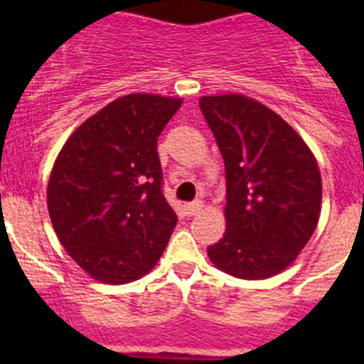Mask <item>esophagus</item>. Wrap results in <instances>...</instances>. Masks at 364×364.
<instances>
[{
    "label": "esophagus",
    "instance_id": "esophagus-1",
    "mask_svg": "<svg viewBox=\"0 0 364 364\" xmlns=\"http://www.w3.org/2000/svg\"><path fill=\"white\" fill-rule=\"evenodd\" d=\"M200 209H203V203H200V200H196V203L185 204V213H186V216L197 215V213H199Z\"/></svg>",
    "mask_w": 364,
    "mask_h": 364
}]
</instances>
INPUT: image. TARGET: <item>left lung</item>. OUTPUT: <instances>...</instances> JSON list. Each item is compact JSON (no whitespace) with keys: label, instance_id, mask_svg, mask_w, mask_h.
I'll use <instances>...</instances> for the list:
<instances>
[{"label":"left lung","instance_id":"left-lung-1","mask_svg":"<svg viewBox=\"0 0 364 364\" xmlns=\"http://www.w3.org/2000/svg\"><path fill=\"white\" fill-rule=\"evenodd\" d=\"M225 164L227 229L208 257L220 271L264 280L287 269L321 216L322 178L299 134L241 93L200 97Z\"/></svg>","mask_w":364,"mask_h":364}]
</instances>
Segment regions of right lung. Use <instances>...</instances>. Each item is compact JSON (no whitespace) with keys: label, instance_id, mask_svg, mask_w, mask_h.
<instances>
[{"label":"right lung","instance_id":"1","mask_svg":"<svg viewBox=\"0 0 364 364\" xmlns=\"http://www.w3.org/2000/svg\"><path fill=\"white\" fill-rule=\"evenodd\" d=\"M183 98L132 93L87 117L49 176L56 236L93 280L123 285L148 274L178 216L161 193L156 141Z\"/></svg>","mask_w":364,"mask_h":364}]
</instances>
